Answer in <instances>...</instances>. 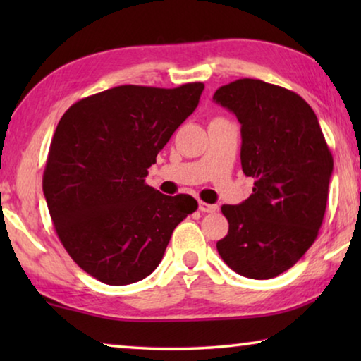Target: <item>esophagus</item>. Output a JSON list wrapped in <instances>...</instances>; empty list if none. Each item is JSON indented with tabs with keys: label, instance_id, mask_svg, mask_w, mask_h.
<instances>
[{
	"label": "esophagus",
	"instance_id": "obj_1",
	"mask_svg": "<svg viewBox=\"0 0 361 361\" xmlns=\"http://www.w3.org/2000/svg\"><path fill=\"white\" fill-rule=\"evenodd\" d=\"M199 210L204 212V213H215L218 210V205H213V204H207L200 200L199 202Z\"/></svg>",
	"mask_w": 361,
	"mask_h": 361
}]
</instances>
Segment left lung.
Wrapping results in <instances>:
<instances>
[{
  "instance_id": "8db88e82",
  "label": "left lung",
  "mask_w": 361,
  "mask_h": 361,
  "mask_svg": "<svg viewBox=\"0 0 361 361\" xmlns=\"http://www.w3.org/2000/svg\"><path fill=\"white\" fill-rule=\"evenodd\" d=\"M213 100L239 119L242 170L255 178L247 200L221 207L229 231L218 240V253L243 277H277L319 235L331 151L314 109L288 89L245 78L221 85Z\"/></svg>"
}]
</instances>
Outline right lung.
Returning a JSON list of instances; mask_svg holds the SVG:
<instances>
[{"label":"right lung","mask_w":361,"mask_h":361,"mask_svg":"<svg viewBox=\"0 0 361 361\" xmlns=\"http://www.w3.org/2000/svg\"><path fill=\"white\" fill-rule=\"evenodd\" d=\"M202 90V82L118 85L76 102L62 116L42 191L60 242L89 276L106 285L148 277L173 229L197 210L191 195H166L145 178Z\"/></svg>","instance_id":"1"}]
</instances>
